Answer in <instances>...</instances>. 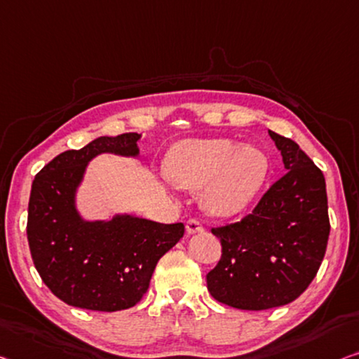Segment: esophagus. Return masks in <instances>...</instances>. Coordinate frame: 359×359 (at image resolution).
Listing matches in <instances>:
<instances>
[{"mask_svg": "<svg viewBox=\"0 0 359 359\" xmlns=\"http://www.w3.org/2000/svg\"><path fill=\"white\" fill-rule=\"evenodd\" d=\"M187 232L189 233H200V232H205V226H203L201 221H198V219L191 217L187 221Z\"/></svg>", "mask_w": 359, "mask_h": 359, "instance_id": "esophagus-1", "label": "esophagus"}]
</instances>
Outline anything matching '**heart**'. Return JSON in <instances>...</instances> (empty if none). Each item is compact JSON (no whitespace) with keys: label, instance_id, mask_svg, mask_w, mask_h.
I'll list each match as a JSON object with an SVG mask.
<instances>
[{"label":"heart","instance_id":"b5f03b06","mask_svg":"<svg viewBox=\"0 0 359 359\" xmlns=\"http://www.w3.org/2000/svg\"><path fill=\"white\" fill-rule=\"evenodd\" d=\"M269 158L263 149L219 138L185 140L168 158L169 177L189 190H205L206 210L214 216L242 212L267 179Z\"/></svg>","mask_w":359,"mask_h":359}]
</instances>
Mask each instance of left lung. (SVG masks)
<instances>
[{"mask_svg":"<svg viewBox=\"0 0 359 359\" xmlns=\"http://www.w3.org/2000/svg\"><path fill=\"white\" fill-rule=\"evenodd\" d=\"M287 172L237 222L212 227L221 259L206 274L219 303L263 311L292 303L323 263L330 232L325 180L295 142L271 132Z\"/></svg>","mask_w":359,"mask_h":359,"instance_id":"obj_1","label":"left lung"}]
</instances>
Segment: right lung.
Wrapping results in <instances>:
<instances>
[{
  "label": "right lung",
  "instance_id": "1",
  "mask_svg": "<svg viewBox=\"0 0 359 359\" xmlns=\"http://www.w3.org/2000/svg\"><path fill=\"white\" fill-rule=\"evenodd\" d=\"M138 133L100 137L48 163L32 184L27 240L45 285L71 306L121 311L145 295L161 256L184 237L185 227L117 216L83 222L74 194L85 165L100 153L135 156Z\"/></svg>",
  "mask_w": 359,
  "mask_h": 359
}]
</instances>
